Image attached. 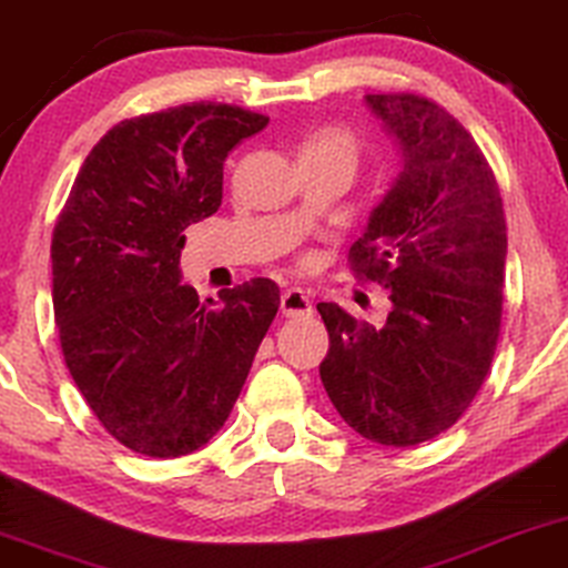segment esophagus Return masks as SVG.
I'll use <instances>...</instances> for the list:
<instances>
[{
	"instance_id": "esophagus-1",
	"label": "esophagus",
	"mask_w": 568,
	"mask_h": 568,
	"mask_svg": "<svg viewBox=\"0 0 568 568\" xmlns=\"http://www.w3.org/2000/svg\"><path fill=\"white\" fill-rule=\"evenodd\" d=\"M280 312L288 320H304V316H312V301L301 288H288L280 296Z\"/></svg>"
}]
</instances>
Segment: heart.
Returning <instances> with one entry per match:
<instances>
[{
	"mask_svg": "<svg viewBox=\"0 0 568 568\" xmlns=\"http://www.w3.org/2000/svg\"><path fill=\"white\" fill-rule=\"evenodd\" d=\"M301 155H322L332 158V161L345 163L347 169H355L361 155V142L353 132L339 130V126H322L320 132H314L312 138L304 142Z\"/></svg>",
	"mask_w": 568,
	"mask_h": 568,
	"instance_id": "obj_1",
	"label": "heart"
}]
</instances>
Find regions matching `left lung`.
<instances>
[{
    "label": "left lung",
    "instance_id": "obj_1",
    "mask_svg": "<svg viewBox=\"0 0 568 568\" xmlns=\"http://www.w3.org/2000/svg\"><path fill=\"white\" fill-rule=\"evenodd\" d=\"M405 169L351 246L358 280L389 291L382 327L316 304L329 332L320 376L353 430L415 447L463 418L486 382L504 312L506 217L478 142L415 93L366 95Z\"/></svg>",
    "mask_w": 568,
    "mask_h": 568
}]
</instances>
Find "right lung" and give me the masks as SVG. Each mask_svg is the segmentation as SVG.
Masks as SVG:
<instances>
[{
  "instance_id": "1",
  "label": "right lung",
  "mask_w": 568,
  "mask_h": 568,
  "mask_svg": "<svg viewBox=\"0 0 568 568\" xmlns=\"http://www.w3.org/2000/svg\"><path fill=\"white\" fill-rule=\"evenodd\" d=\"M264 113L186 103L119 121L74 179L51 236L64 363L101 426L138 455L173 459L236 405L280 306L267 277L200 301L181 285L189 225L217 213L223 161Z\"/></svg>"
}]
</instances>
